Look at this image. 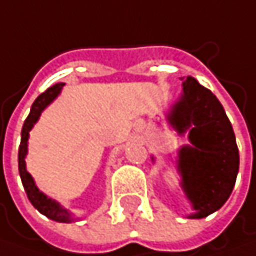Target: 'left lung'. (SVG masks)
Instances as JSON below:
<instances>
[{"label":"left lung","mask_w":256,"mask_h":256,"mask_svg":"<svg viewBox=\"0 0 256 256\" xmlns=\"http://www.w3.org/2000/svg\"><path fill=\"white\" fill-rule=\"evenodd\" d=\"M184 94L168 114L172 128L184 134L189 132L190 146L178 153V170L182 189L200 219L220 209L236 182L239 152L235 133L216 96L198 80L182 78Z\"/></svg>","instance_id":"1"}]
</instances>
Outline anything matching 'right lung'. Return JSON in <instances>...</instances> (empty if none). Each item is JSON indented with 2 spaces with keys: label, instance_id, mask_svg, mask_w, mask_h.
<instances>
[{
  "label": "right lung",
  "instance_id": "right-lung-1",
  "mask_svg": "<svg viewBox=\"0 0 256 256\" xmlns=\"http://www.w3.org/2000/svg\"><path fill=\"white\" fill-rule=\"evenodd\" d=\"M64 83H57L51 86L50 88H47L44 93L36 98V102L32 103L30 114L24 122V126L21 130V143H20V149H18V170H20V176H21V182L26 189L30 202L32 206L38 210L40 214L46 215V216L56 220V222H64L68 224L74 220L72 212H68L67 209H64L58 202H56L54 199L48 198L47 194H44L34 182L32 176L27 172L26 168V156L28 152V138H30V130L34 128V124L37 123V120L41 116L42 110L50 104L51 102H54V98L60 94Z\"/></svg>",
  "mask_w": 256,
  "mask_h": 256
}]
</instances>
